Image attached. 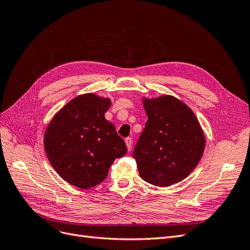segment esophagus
Instances as JSON below:
<instances>
[{"instance_id": "34e87169", "label": "esophagus", "mask_w": 250, "mask_h": 250, "mask_svg": "<svg viewBox=\"0 0 250 250\" xmlns=\"http://www.w3.org/2000/svg\"><path fill=\"white\" fill-rule=\"evenodd\" d=\"M125 143H126V146L128 150H131V146H132V139L131 138H126L125 139Z\"/></svg>"}]
</instances>
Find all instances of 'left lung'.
I'll return each instance as SVG.
<instances>
[{"instance_id": "1", "label": "left lung", "mask_w": 250, "mask_h": 250, "mask_svg": "<svg viewBox=\"0 0 250 250\" xmlns=\"http://www.w3.org/2000/svg\"><path fill=\"white\" fill-rule=\"evenodd\" d=\"M148 120L132 156L140 176L157 187L179 183L198 165L206 139L194 112L172 96L144 99Z\"/></svg>"}]
</instances>
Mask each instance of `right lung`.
Here are the masks:
<instances>
[{"instance_id":"obj_1","label":"right lung","mask_w":250,"mask_h":250,"mask_svg":"<svg viewBox=\"0 0 250 250\" xmlns=\"http://www.w3.org/2000/svg\"><path fill=\"white\" fill-rule=\"evenodd\" d=\"M109 106V99L94 94L78 96L56 113L47 128V156L72 186L89 188L99 185L113 161L127 153L124 140L104 117Z\"/></svg>"}]
</instances>
